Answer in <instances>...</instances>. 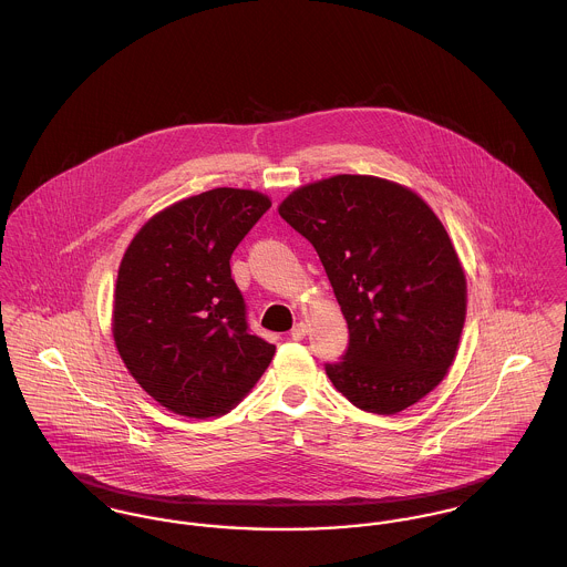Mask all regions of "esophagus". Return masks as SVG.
<instances>
[{
	"label": "esophagus",
	"instance_id": "obj_1",
	"mask_svg": "<svg viewBox=\"0 0 567 567\" xmlns=\"http://www.w3.org/2000/svg\"><path fill=\"white\" fill-rule=\"evenodd\" d=\"M306 333H308V327H306V323H297L295 324V329L290 331V336H292L295 340H303V338H306Z\"/></svg>",
	"mask_w": 567,
	"mask_h": 567
}]
</instances>
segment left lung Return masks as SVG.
I'll use <instances>...</instances> for the list:
<instances>
[{
    "label": "left lung",
    "mask_w": 567,
    "mask_h": 567,
    "mask_svg": "<svg viewBox=\"0 0 567 567\" xmlns=\"http://www.w3.org/2000/svg\"><path fill=\"white\" fill-rule=\"evenodd\" d=\"M279 216L317 248L349 347L327 378L349 402L395 414L434 391L452 367L467 281L445 227L400 183L336 174L295 189Z\"/></svg>",
    "instance_id": "1"
}]
</instances>
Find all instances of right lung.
I'll return each mask as SVG.
<instances>
[{"mask_svg": "<svg viewBox=\"0 0 567 567\" xmlns=\"http://www.w3.org/2000/svg\"><path fill=\"white\" fill-rule=\"evenodd\" d=\"M270 198L216 187L155 214L128 244L113 295V340L137 384L167 410L207 419L240 404L275 344L248 331L231 255Z\"/></svg>", "mask_w": 567, "mask_h": 567, "instance_id": "obj_1", "label": "right lung"}]
</instances>
